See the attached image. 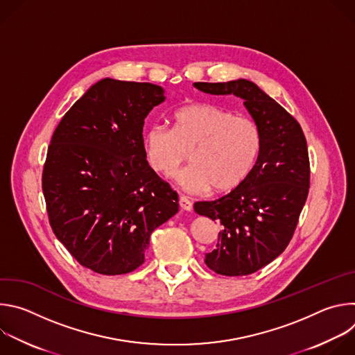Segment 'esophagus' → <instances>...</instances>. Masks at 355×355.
I'll use <instances>...</instances> for the list:
<instances>
[{"instance_id": "esophagus-1", "label": "esophagus", "mask_w": 355, "mask_h": 355, "mask_svg": "<svg viewBox=\"0 0 355 355\" xmlns=\"http://www.w3.org/2000/svg\"><path fill=\"white\" fill-rule=\"evenodd\" d=\"M178 204H180V208L182 211H191L192 209V202L187 196H180Z\"/></svg>"}]
</instances>
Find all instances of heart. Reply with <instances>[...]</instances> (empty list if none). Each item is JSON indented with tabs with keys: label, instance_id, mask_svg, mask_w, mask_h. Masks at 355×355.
<instances>
[{
	"label": "heart",
	"instance_id": "1",
	"mask_svg": "<svg viewBox=\"0 0 355 355\" xmlns=\"http://www.w3.org/2000/svg\"><path fill=\"white\" fill-rule=\"evenodd\" d=\"M148 166L173 173L189 150L191 164L174 174L188 192H226L239 187L256 166L261 133L254 121L208 103H192L173 114V129L150 125L143 133Z\"/></svg>",
	"mask_w": 355,
	"mask_h": 355
}]
</instances>
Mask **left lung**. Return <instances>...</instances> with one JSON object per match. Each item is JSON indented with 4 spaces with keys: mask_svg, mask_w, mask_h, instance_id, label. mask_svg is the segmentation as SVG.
<instances>
[{
    "mask_svg": "<svg viewBox=\"0 0 355 355\" xmlns=\"http://www.w3.org/2000/svg\"><path fill=\"white\" fill-rule=\"evenodd\" d=\"M211 95H234L261 133V150L248 177L227 195L195 202L193 211L222 226L205 264L220 275H248L274 261L289 244L309 192V156L297 121L257 84L193 83Z\"/></svg>",
    "mask_w": 355,
    "mask_h": 355,
    "instance_id": "8db88e82",
    "label": "left lung"
}]
</instances>
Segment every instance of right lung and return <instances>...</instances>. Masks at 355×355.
<instances>
[{
    "label": "right lung",
    "instance_id": "obj_1",
    "mask_svg": "<svg viewBox=\"0 0 355 355\" xmlns=\"http://www.w3.org/2000/svg\"><path fill=\"white\" fill-rule=\"evenodd\" d=\"M150 83L103 78L56 128L42 175L50 226L84 267L121 275L144 261L150 234L178 212V196L150 168L144 118L164 103Z\"/></svg>",
    "mask_w": 355,
    "mask_h": 355
}]
</instances>
